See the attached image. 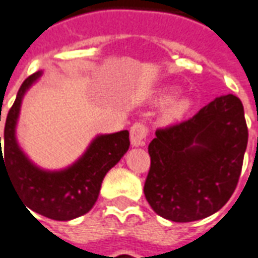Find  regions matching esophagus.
<instances>
[{"mask_svg": "<svg viewBox=\"0 0 258 258\" xmlns=\"http://www.w3.org/2000/svg\"><path fill=\"white\" fill-rule=\"evenodd\" d=\"M149 128L146 124H143L142 121H138L133 127L130 128V135H131V145L135 147L143 146L145 145V139H146Z\"/></svg>", "mask_w": 258, "mask_h": 258, "instance_id": "1", "label": "esophagus"}]
</instances>
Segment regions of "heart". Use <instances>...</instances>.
I'll return each instance as SVG.
<instances>
[{"label": "heart", "instance_id": "1", "mask_svg": "<svg viewBox=\"0 0 258 258\" xmlns=\"http://www.w3.org/2000/svg\"><path fill=\"white\" fill-rule=\"evenodd\" d=\"M174 94H176V89H174V88H168V89H165L161 92L160 96H158V101H160V103H166V101H169V100L174 96ZM190 105H192V103H190L189 98H174V100H172V101L168 104V107L165 108L164 119L166 121H172L180 119V117H182V116L185 115L186 112L189 111Z\"/></svg>", "mask_w": 258, "mask_h": 258}]
</instances>
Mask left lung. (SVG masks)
Listing matches in <instances>:
<instances>
[{"mask_svg":"<svg viewBox=\"0 0 258 258\" xmlns=\"http://www.w3.org/2000/svg\"><path fill=\"white\" fill-rule=\"evenodd\" d=\"M246 146L241 100L234 94L216 97L194 117L155 131L149 145L146 200L172 222L215 214L237 188Z\"/></svg>","mask_w":258,"mask_h":258,"instance_id":"8db88e82","label":"left lung"}]
</instances>
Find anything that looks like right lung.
<instances>
[{
    "label": "right lung",
    "mask_w": 258,
    "mask_h": 258,
    "mask_svg": "<svg viewBox=\"0 0 258 258\" xmlns=\"http://www.w3.org/2000/svg\"><path fill=\"white\" fill-rule=\"evenodd\" d=\"M40 76L42 73L37 72L23 82L8 112L4 155L0 137V173L1 170L8 173L29 210L54 221H70L92 210L107 172L128 150L130 134L124 130L98 135L86 149L85 154L63 170L50 172L37 168L20 149L16 139V124L23 96Z\"/></svg>",
    "instance_id": "add662e5"
}]
</instances>
